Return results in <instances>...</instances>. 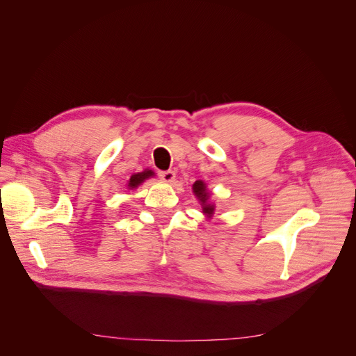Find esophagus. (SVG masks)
I'll list each match as a JSON object with an SVG mask.
<instances>
[{"mask_svg": "<svg viewBox=\"0 0 356 356\" xmlns=\"http://www.w3.org/2000/svg\"><path fill=\"white\" fill-rule=\"evenodd\" d=\"M159 177L161 178V181H165V182H174L175 181V172L174 170L159 172Z\"/></svg>", "mask_w": 356, "mask_h": 356, "instance_id": "esophagus-1", "label": "esophagus"}]
</instances>
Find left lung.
<instances>
[{
    "label": "left lung",
    "instance_id": "obj_1",
    "mask_svg": "<svg viewBox=\"0 0 356 356\" xmlns=\"http://www.w3.org/2000/svg\"><path fill=\"white\" fill-rule=\"evenodd\" d=\"M193 195H195L196 199L199 200L204 217L211 220L213 217V212H215V204L211 199V191L207 186V182H203L202 179H197L195 184H193Z\"/></svg>",
    "mask_w": 356,
    "mask_h": 356
}]
</instances>
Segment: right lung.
Here are the masks:
<instances>
[{
  "instance_id": "obj_1",
  "label": "right lung",
  "mask_w": 356,
  "mask_h": 356,
  "mask_svg": "<svg viewBox=\"0 0 356 356\" xmlns=\"http://www.w3.org/2000/svg\"><path fill=\"white\" fill-rule=\"evenodd\" d=\"M153 177H154V170L144 169L143 172H138V174H134L131 178H129L126 187H127V190H135L141 186L145 179L153 178Z\"/></svg>"
}]
</instances>
